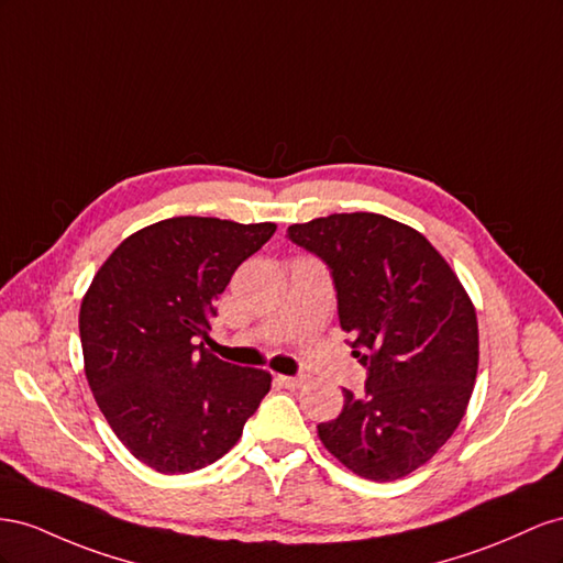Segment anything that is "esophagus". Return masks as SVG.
I'll return each mask as SVG.
<instances>
[{
  "mask_svg": "<svg viewBox=\"0 0 563 563\" xmlns=\"http://www.w3.org/2000/svg\"><path fill=\"white\" fill-rule=\"evenodd\" d=\"M278 384L285 389H299L303 384V377H287V375H278Z\"/></svg>",
  "mask_w": 563,
  "mask_h": 563,
  "instance_id": "obj_1",
  "label": "esophagus"
}]
</instances>
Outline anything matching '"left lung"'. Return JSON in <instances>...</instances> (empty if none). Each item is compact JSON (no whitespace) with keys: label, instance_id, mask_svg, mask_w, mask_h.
I'll return each instance as SVG.
<instances>
[{"label":"left lung","instance_id":"8db88e82","mask_svg":"<svg viewBox=\"0 0 563 563\" xmlns=\"http://www.w3.org/2000/svg\"><path fill=\"white\" fill-rule=\"evenodd\" d=\"M287 238L330 268L340 325L367 367L363 396L318 424L328 451L371 481L404 478L453 437L478 371L476 311L429 240L373 212L292 223Z\"/></svg>","mask_w":563,"mask_h":563}]
</instances>
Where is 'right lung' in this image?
Masks as SVG:
<instances>
[{
  "label": "right lung",
  "mask_w": 563,
  "mask_h": 563,
  "mask_svg": "<svg viewBox=\"0 0 563 563\" xmlns=\"http://www.w3.org/2000/svg\"><path fill=\"white\" fill-rule=\"evenodd\" d=\"M276 223L174 217L130 235L96 273L79 307L91 394L110 429L159 474L227 455L271 389V375L198 344L235 268Z\"/></svg>",
  "instance_id": "obj_1"
}]
</instances>
